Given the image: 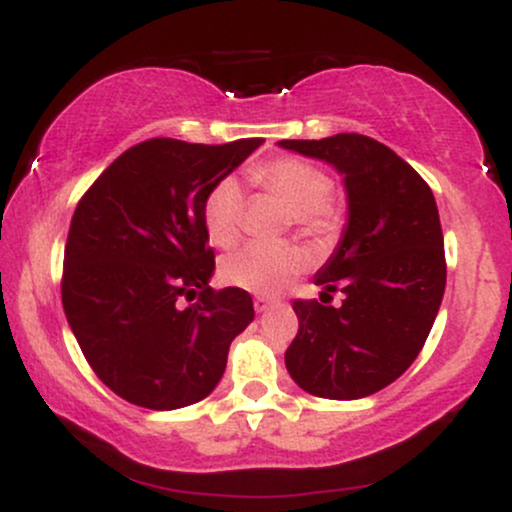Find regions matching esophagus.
<instances>
[{
    "mask_svg": "<svg viewBox=\"0 0 512 512\" xmlns=\"http://www.w3.org/2000/svg\"><path fill=\"white\" fill-rule=\"evenodd\" d=\"M274 303H276L274 298H269V296H257V298H255V310H257V313H267V310L272 308Z\"/></svg>",
    "mask_w": 512,
    "mask_h": 512,
    "instance_id": "34e87169",
    "label": "esophagus"
}]
</instances>
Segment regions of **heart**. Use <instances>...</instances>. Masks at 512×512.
<instances>
[{
	"instance_id": "1",
	"label": "heart",
	"mask_w": 512,
	"mask_h": 512,
	"mask_svg": "<svg viewBox=\"0 0 512 512\" xmlns=\"http://www.w3.org/2000/svg\"><path fill=\"white\" fill-rule=\"evenodd\" d=\"M252 178L267 192L279 197L291 211L303 236L327 240L337 231L339 211L327 199L330 178L313 163L301 158H279L269 166L252 170ZM245 197L238 180L223 178L211 187L204 202V228L207 236L219 248H231L240 236ZM308 264L303 248L293 243H250L233 250L221 264L223 279L238 289L274 296L296 279Z\"/></svg>"
}]
</instances>
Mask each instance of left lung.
Returning <instances> with one entry per match:
<instances>
[{"label":"left lung","mask_w":512,"mask_h":512,"mask_svg":"<svg viewBox=\"0 0 512 512\" xmlns=\"http://www.w3.org/2000/svg\"><path fill=\"white\" fill-rule=\"evenodd\" d=\"M281 149L342 175L346 226L315 274L320 301H296L286 370L301 390L361 399L395 383L431 332L445 291V250L431 187L404 158L363 134L284 139ZM342 290L339 309L330 292Z\"/></svg>","instance_id":"1"}]
</instances>
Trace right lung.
Masks as SVG:
<instances>
[{"label": "right lung", "instance_id": "right-lung-1", "mask_svg": "<svg viewBox=\"0 0 512 512\" xmlns=\"http://www.w3.org/2000/svg\"><path fill=\"white\" fill-rule=\"evenodd\" d=\"M262 139H149L115 158L74 211L62 305L88 366L115 395L170 411L214 392L255 317L248 291H214L204 202ZM199 295L182 309L179 298Z\"/></svg>", "mask_w": 512, "mask_h": 512}]
</instances>
